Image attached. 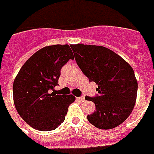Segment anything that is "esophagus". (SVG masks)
<instances>
[{"label": "esophagus", "instance_id": "obj_1", "mask_svg": "<svg viewBox=\"0 0 154 154\" xmlns=\"http://www.w3.org/2000/svg\"><path fill=\"white\" fill-rule=\"evenodd\" d=\"M77 100H79V101H81V102H83V101H84V97H77Z\"/></svg>", "mask_w": 154, "mask_h": 154}]
</instances>
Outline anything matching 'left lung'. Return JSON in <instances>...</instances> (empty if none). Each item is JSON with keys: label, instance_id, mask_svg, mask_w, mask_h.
<instances>
[{"label": "left lung", "instance_id": "8db88e82", "mask_svg": "<svg viewBox=\"0 0 154 154\" xmlns=\"http://www.w3.org/2000/svg\"><path fill=\"white\" fill-rule=\"evenodd\" d=\"M70 47L79 67L98 85L99 94L85 97L96 106V111L87 119L99 129L116 128L129 117L136 103L138 84L133 69L103 46L78 44Z\"/></svg>", "mask_w": 154, "mask_h": 154}]
</instances>
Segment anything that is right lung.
<instances>
[{
  "label": "right lung",
  "instance_id": "obj_1",
  "mask_svg": "<svg viewBox=\"0 0 154 154\" xmlns=\"http://www.w3.org/2000/svg\"><path fill=\"white\" fill-rule=\"evenodd\" d=\"M74 59L68 45L46 46L35 53L21 67L13 84L14 102L21 118L39 131L55 130L64 122L73 95H56L61 69Z\"/></svg>",
  "mask_w": 154,
  "mask_h": 154
}]
</instances>
